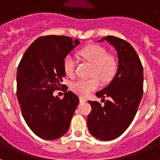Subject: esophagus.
<instances>
[{
    "label": "esophagus",
    "mask_w": 160,
    "mask_h": 160,
    "mask_svg": "<svg viewBox=\"0 0 160 160\" xmlns=\"http://www.w3.org/2000/svg\"><path fill=\"white\" fill-rule=\"evenodd\" d=\"M79 101H80V102L83 103V102H87V100L85 99L84 98H82V97H80V98H79Z\"/></svg>",
    "instance_id": "34e87169"
}]
</instances>
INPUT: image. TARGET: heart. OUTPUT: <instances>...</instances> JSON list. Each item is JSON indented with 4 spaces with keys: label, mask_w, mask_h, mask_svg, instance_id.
I'll use <instances>...</instances> for the list:
<instances>
[{
    "label": "heart",
    "mask_w": 160,
    "mask_h": 160,
    "mask_svg": "<svg viewBox=\"0 0 160 160\" xmlns=\"http://www.w3.org/2000/svg\"><path fill=\"white\" fill-rule=\"evenodd\" d=\"M79 55L84 60L92 64L90 76L88 79H79L70 85L73 92L82 97H87L90 93L97 90L101 79L103 82L111 81L116 74L118 62L116 58L108 54L107 49L98 45H90L79 51ZM63 70L69 77L74 74L75 60L72 55L68 54L63 61Z\"/></svg>",
    "instance_id": "heart-1"
}]
</instances>
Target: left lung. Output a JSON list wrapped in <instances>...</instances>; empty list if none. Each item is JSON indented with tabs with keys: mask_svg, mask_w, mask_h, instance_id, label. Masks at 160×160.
<instances>
[{
	"mask_svg": "<svg viewBox=\"0 0 160 160\" xmlns=\"http://www.w3.org/2000/svg\"><path fill=\"white\" fill-rule=\"evenodd\" d=\"M104 40L116 49L118 70L111 82L96 93L102 100L110 98L104 106L97 101H88L92 110L87 117V127L93 136L108 141L122 135L135 118L143 94V69L129 42L114 36Z\"/></svg>",
	"mask_w": 160,
	"mask_h": 160,
	"instance_id": "obj_1",
	"label": "left lung"
}]
</instances>
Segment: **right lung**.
I'll use <instances>...</instances> for the list:
<instances>
[{
  "label": "right lung",
  "instance_id": "1",
  "mask_svg": "<svg viewBox=\"0 0 160 160\" xmlns=\"http://www.w3.org/2000/svg\"><path fill=\"white\" fill-rule=\"evenodd\" d=\"M78 44V39L70 37H40L26 49L18 66L17 95L22 116L31 131L44 139L53 140L67 132L79 102L70 90L62 99L53 95L66 76L64 58Z\"/></svg>",
  "mask_w": 160,
  "mask_h": 160
}]
</instances>
